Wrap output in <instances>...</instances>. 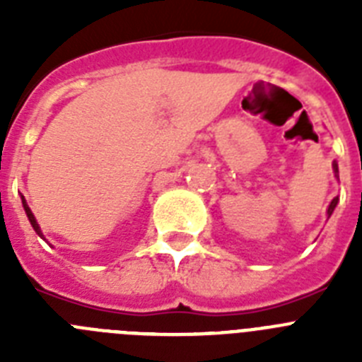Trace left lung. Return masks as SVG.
<instances>
[{
  "mask_svg": "<svg viewBox=\"0 0 362 362\" xmlns=\"http://www.w3.org/2000/svg\"><path fill=\"white\" fill-rule=\"evenodd\" d=\"M334 170H335V174H337V165H335V163H334ZM337 197H335V199L334 201H332V203H330V206H328V216H332V212H334V209H335V206H337Z\"/></svg>",
  "mask_w": 362,
  "mask_h": 362,
  "instance_id": "obj_1",
  "label": "left lung"
}]
</instances>
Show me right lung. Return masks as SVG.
Here are the masks:
<instances>
[{
    "label": "right lung",
    "instance_id": "1",
    "mask_svg": "<svg viewBox=\"0 0 362 362\" xmlns=\"http://www.w3.org/2000/svg\"><path fill=\"white\" fill-rule=\"evenodd\" d=\"M21 203H23V209H25V212H27V217H28V221H30L32 228L36 230V232L41 235V230H40V226H37V223H36V217H34V214L30 212V209H28V204H27V201H25L23 196H21Z\"/></svg>",
    "mask_w": 362,
    "mask_h": 362
}]
</instances>
